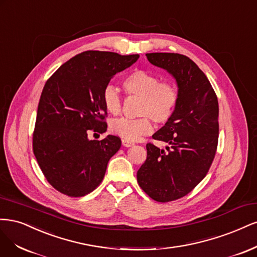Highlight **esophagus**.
Masks as SVG:
<instances>
[{
  "mask_svg": "<svg viewBox=\"0 0 257 257\" xmlns=\"http://www.w3.org/2000/svg\"><path fill=\"white\" fill-rule=\"evenodd\" d=\"M121 144L125 146V147H130V146H132V145H135V143L134 142H131V141H128V140H121Z\"/></svg>",
  "mask_w": 257,
  "mask_h": 257,
  "instance_id": "obj_1",
  "label": "esophagus"
}]
</instances>
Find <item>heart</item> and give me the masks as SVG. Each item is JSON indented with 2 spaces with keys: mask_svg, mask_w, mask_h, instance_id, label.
<instances>
[{
  "mask_svg": "<svg viewBox=\"0 0 257 257\" xmlns=\"http://www.w3.org/2000/svg\"><path fill=\"white\" fill-rule=\"evenodd\" d=\"M122 87L128 96L140 97L139 118L121 117L110 123L112 134L128 141H136L153 132V119L157 123L168 122L179 100L176 85L169 80H160L157 74L145 70L135 69L123 78ZM102 102L110 114L121 112L122 101L118 90L107 85L102 92Z\"/></svg>",
  "mask_w": 257,
  "mask_h": 257,
  "instance_id": "heart-1",
  "label": "heart"
}]
</instances>
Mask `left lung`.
Segmentation results:
<instances>
[{"mask_svg": "<svg viewBox=\"0 0 257 257\" xmlns=\"http://www.w3.org/2000/svg\"><path fill=\"white\" fill-rule=\"evenodd\" d=\"M147 60L176 79L179 100L172 118L153 136L165 150L146 144L147 158L137 173L143 191L161 203L178 200L201 183L216 156L219 103L205 73L188 56L147 53Z\"/></svg>", "mask_w": 257, "mask_h": 257, "instance_id": "left-lung-1", "label": "left lung"}]
</instances>
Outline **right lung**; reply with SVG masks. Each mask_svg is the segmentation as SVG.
Segmentation results:
<instances>
[{
  "label": "right lung",
  "instance_id": "1",
  "mask_svg": "<svg viewBox=\"0 0 257 257\" xmlns=\"http://www.w3.org/2000/svg\"><path fill=\"white\" fill-rule=\"evenodd\" d=\"M138 59L139 54L85 51L47 80L38 103L33 152L48 183L59 192L80 197L101 184L121 141L115 136L89 140L87 135L106 131L103 89L114 74Z\"/></svg>",
  "mask_w": 257,
  "mask_h": 257
}]
</instances>
